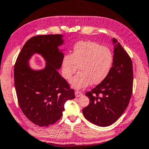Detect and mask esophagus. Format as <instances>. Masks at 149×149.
Returning <instances> with one entry per match:
<instances>
[{
  "mask_svg": "<svg viewBox=\"0 0 149 149\" xmlns=\"http://www.w3.org/2000/svg\"><path fill=\"white\" fill-rule=\"evenodd\" d=\"M82 95H83V94H82L81 91H75V97H81V96H82Z\"/></svg>",
  "mask_w": 149,
  "mask_h": 149,
  "instance_id": "34e87169",
  "label": "esophagus"
}]
</instances>
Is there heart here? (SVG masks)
Wrapping results in <instances>:
<instances>
[{
  "label": "heart",
  "instance_id": "heart-1",
  "mask_svg": "<svg viewBox=\"0 0 149 149\" xmlns=\"http://www.w3.org/2000/svg\"><path fill=\"white\" fill-rule=\"evenodd\" d=\"M113 61V54L108 48L92 41H80L74 45L72 55L63 57L62 74L65 79L70 80L79 65L80 72L70 81L73 87L98 84L108 76Z\"/></svg>",
  "mask_w": 149,
  "mask_h": 149
}]
</instances>
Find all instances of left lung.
Masks as SVG:
<instances>
[{
    "label": "left lung",
    "instance_id": "obj_1",
    "mask_svg": "<svg viewBox=\"0 0 149 149\" xmlns=\"http://www.w3.org/2000/svg\"><path fill=\"white\" fill-rule=\"evenodd\" d=\"M114 61L108 76L86 93L90 103L82 110L84 117L100 127L111 125L129 105L132 91L133 71L129 54L113 38Z\"/></svg>",
    "mask_w": 149,
    "mask_h": 149
}]
</instances>
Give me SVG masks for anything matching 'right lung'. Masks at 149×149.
<instances>
[{
  "label": "right lung",
  "instance_id": "1",
  "mask_svg": "<svg viewBox=\"0 0 149 149\" xmlns=\"http://www.w3.org/2000/svg\"><path fill=\"white\" fill-rule=\"evenodd\" d=\"M62 35H38L26 41L17 57L14 69L15 86L19 106L29 120L39 127H48L58 120L68 100L74 98V92L61 76L64 54L58 47L63 45ZM40 54L45 67L35 70L29 60Z\"/></svg>",
  "mask_w": 149,
  "mask_h": 149
}]
</instances>
